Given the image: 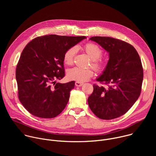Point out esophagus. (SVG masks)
<instances>
[{
	"mask_svg": "<svg viewBox=\"0 0 156 156\" xmlns=\"http://www.w3.org/2000/svg\"><path fill=\"white\" fill-rule=\"evenodd\" d=\"M83 84V83H82L78 82V81H76V82H75V86H76L80 87V86H81Z\"/></svg>",
	"mask_w": 156,
	"mask_h": 156,
	"instance_id": "esophagus-1",
	"label": "esophagus"
}]
</instances>
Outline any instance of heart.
Masks as SVG:
<instances>
[{"label":"heart","instance_id":"b5f03b06","mask_svg":"<svg viewBox=\"0 0 156 156\" xmlns=\"http://www.w3.org/2000/svg\"><path fill=\"white\" fill-rule=\"evenodd\" d=\"M86 53L91 59V66L98 72L102 71L106 66L107 62L100 57L102 51L101 49L93 43H87L84 47ZM76 52V48L72 47L66 50L63 57L65 64L70 65L73 63L74 57ZM93 72L91 69H83L75 67L70 69L66 72L67 78L70 80L78 82H84L87 81L93 76Z\"/></svg>","mask_w":156,"mask_h":156}]
</instances>
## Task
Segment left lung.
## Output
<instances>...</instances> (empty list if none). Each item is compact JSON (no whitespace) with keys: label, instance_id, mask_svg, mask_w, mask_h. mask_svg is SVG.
<instances>
[{"label":"left lung","instance_id":"left-lung-1","mask_svg":"<svg viewBox=\"0 0 156 156\" xmlns=\"http://www.w3.org/2000/svg\"><path fill=\"white\" fill-rule=\"evenodd\" d=\"M109 55L102 75L96 80L106 87L93 84L87 99L92 112L99 119L111 120L125 114L140 97L143 69L138 53L131 44L110 37L90 39Z\"/></svg>","mask_w":156,"mask_h":156}]
</instances>
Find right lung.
I'll use <instances>...</instances> for the list:
<instances>
[{"instance_id":"1","label":"right lung","mask_w":156,"mask_h":156,"mask_svg":"<svg viewBox=\"0 0 156 156\" xmlns=\"http://www.w3.org/2000/svg\"><path fill=\"white\" fill-rule=\"evenodd\" d=\"M85 36L51 34L37 37L22 51L16 69L18 98L32 115L51 119L67 104L75 81L56 83L65 76L63 54Z\"/></svg>"}]
</instances>
